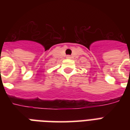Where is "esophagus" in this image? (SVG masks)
<instances>
[{
	"label": "esophagus",
	"mask_w": 130,
	"mask_h": 130,
	"mask_svg": "<svg viewBox=\"0 0 130 130\" xmlns=\"http://www.w3.org/2000/svg\"><path fill=\"white\" fill-rule=\"evenodd\" d=\"M70 57H70V55H67V58H70Z\"/></svg>",
	"instance_id": "1"
}]
</instances>
